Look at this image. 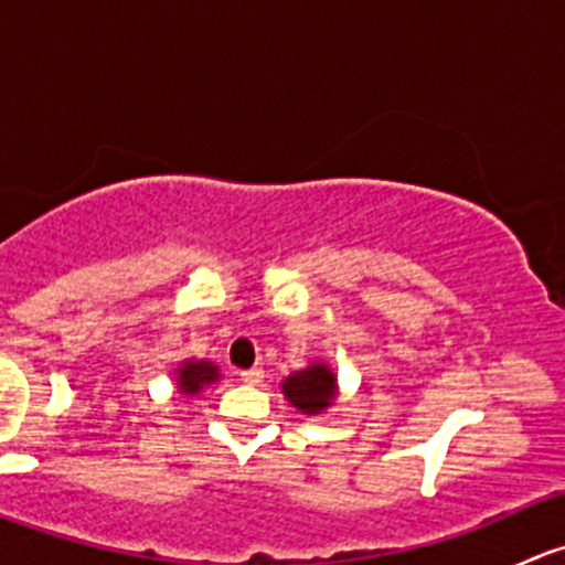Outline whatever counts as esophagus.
<instances>
[{
	"instance_id": "esophagus-1",
	"label": "esophagus",
	"mask_w": 565,
	"mask_h": 565,
	"mask_svg": "<svg viewBox=\"0 0 565 565\" xmlns=\"http://www.w3.org/2000/svg\"><path fill=\"white\" fill-rule=\"evenodd\" d=\"M262 377H265V372H262L259 366L243 369V372H241V383H246V385H259Z\"/></svg>"
}]
</instances>
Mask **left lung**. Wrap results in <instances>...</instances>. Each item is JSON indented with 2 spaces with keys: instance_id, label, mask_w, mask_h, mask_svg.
<instances>
[{
  "instance_id": "left-lung-1",
  "label": "left lung",
  "mask_w": 565,
  "mask_h": 565,
  "mask_svg": "<svg viewBox=\"0 0 565 565\" xmlns=\"http://www.w3.org/2000/svg\"><path fill=\"white\" fill-rule=\"evenodd\" d=\"M284 396L289 398L292 407H298L306 415H319L328 409L335 398V374L324 363H311L303 372L289 374L281 383Z\"/></svg>"
}]
</instances>
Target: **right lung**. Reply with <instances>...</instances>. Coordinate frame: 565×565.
Wrapping results in <instances>:
<instances>
[{
  "label": "right lung",
  "instance_id": "add662e5",
  "mask_svg": "<svg viewBox=\"0 0 565 565\" xmlns=\"http://www.w3.org/2000/svg\"><path fill=\"white\" fill-rule=\"evenodd\" d=\"M218 380V366L210 361H182L177 369V388L180 393H199L204 385H213Z\"/></svg>",
  "mask_w": 565,
  "mask_h": 565
}]
</instances>
